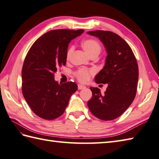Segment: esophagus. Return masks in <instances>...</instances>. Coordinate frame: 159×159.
Here are the masks:
<instances>
[{"mask_svg":"<svg viewBox=\"0 0 159 159\" xmlns=\"http://www.w3.org/2000/svg\"><path fill=\"white\" fill-rule=\"evenodd\" d=\"M85 87H86L85 86H84V85H80V84H79V85H78V89H79V90L85 89Z\"/></svg>","mask_w":159,"mask_h":159,"instance_id":"esophagus-1","label":"esophagus"}]
</instances>
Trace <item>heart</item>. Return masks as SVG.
Segmentation results:
<instances>
[{
  "label": "heart",
  "mask_w": 159,
  "mask_h": 159,
  "mask_svg": "<svg viewBox=\"0 0 159 159\" xmlns=\"http://www.w3.org/2000/svg\"><path fill=\"white\" fill-rule=\"evenodd\" d=\"M84 50L88 53V55L92 56L93 55H98L102 50L100 43L94 39H87L83 40L81 43ZM73 46H70L67 49L66 52V59H69L72 55L73 52ZM94 71L93 70L87 69H79L75 72V76L76 79L81 83H86L90 79V76L93 74Z\"/></svg>",
  "instance_id": "b5f03b06"
}]
</instances>
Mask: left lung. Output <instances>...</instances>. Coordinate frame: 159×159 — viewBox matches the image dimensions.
<instances>
[{
    "label": "left lung",
    "mask_w": 159,
    "mask_h": 159,
    "mask_svg": "<svg viewBox=\"0 0 159 159\" xmlns=\"http://www.w3.org/2000/svg\"><path fill=\"white\" fill-rule=\"evenodd\" d=\"M98 37L107 49L103 69L97 74V83L108 84L102 94L97 87H90L92 98L87 102L94 116L100 120H113L122 115L133 102L137 93L139 68L130 46L116 33L108 31H89Z\"/></svg>",
    "instance_id": "obj_1"
}]
</instances>
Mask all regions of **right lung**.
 <instances>
[{
  "mask_svg": "<svg viewBox=\"0 0 159 159\" xmlns=\"http://www.w3.org/2000/svg\"><path fill=\"white\" fill-rule=\"evenodd\" d=\"M83 32L52 30L37 39L27 52L22 70V94L33 113L42 119L61 116L77 90L75 83L59 84L54 77L57 70L66 66L69 43Z\"/></svg>",
  "mask_w": 159,
  "mask_h": 159,
  "instance_id": "obj_1",
  "label": "right lung"
}]
</instances>
